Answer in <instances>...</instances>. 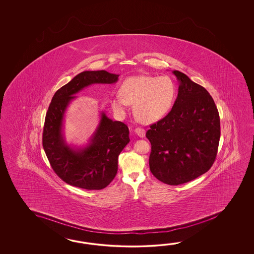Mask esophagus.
Wrapping results in <instances>:
<instances>
[{
  "instance_id": "esophagus-1",
  "label": "esophagus",
  "mask_w": 254,
  "mask_h": 254,
  "mask_svg": "<svg viewBox=\"0 0 254 254\" xmlns=\"http://www.w3.org/2000/svg\"><path fill=\"white\" fill-rule=\"evenodd\" d=\"M135 133L138 135L140 138H143L145 136V129H141V128H136L134 129Z\"/></svg>"
}]
</instances>
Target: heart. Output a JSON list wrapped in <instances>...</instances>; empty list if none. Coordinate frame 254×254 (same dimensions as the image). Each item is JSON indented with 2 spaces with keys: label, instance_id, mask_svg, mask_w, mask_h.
I'll list each match as a JSON object with an SVG mask.
<instances>
[{
  "label": "heart",
  "instance_id": "b5f03b06",
  "mask_svg": "<svg viewBox=\"0 0 254 254\" xmlns=\"http://www.w3.org/2000/svg\"><path fill=\"white\" fill-rule=\"evenodd\" d=\"M120 94L112 95L110 104L119 114H124L127 105L133 104V114L144 125L156 123L172 110L177 89L167 75H137L122 82Z\"/></svg>",
  "mask_w": 254,
  "mask_h": 254
}]
</instances>
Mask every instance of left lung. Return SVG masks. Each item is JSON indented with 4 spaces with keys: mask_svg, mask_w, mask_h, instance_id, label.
Instances as JSON below:
<instances>
[{
    "mask_svg": "<svg viewBox=\"0 0 254 254\" xmlns=\"http://www.w3.org/2000/svg\"><path fill=\"white\" fill-rule=\"evenodd\" d=\"M178 95L171 112L146 132L151 173L169 185L190 182L213 164L221 135L220 117L205 88L179 70Z\"/></svg>",
    "mask_w": 254,
    "mask_h": 254,
    "instance_id": "left-lung-1",
    "label": "left lung"
}]
</instances>
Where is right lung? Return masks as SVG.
Instances as JSON below:
<instances>
[{
	"label": "right lung",
	"instance_id": "obj_1",
	"mask_svg": "<svg viewBox=\"0 0 254 254\" xmlns=\"http://www.w3.org/2000/svg\"><path fill=\"white\" fill-rule=\"evenodd\" d=\"M119 74L107 70H84L54 93L45 116L43 146L55 173L66 184L86 190L108 186L118 171V156L129 142V129L122 122L100 114L96 129L85 145L67 143L65 113L78 92L92 84H113Z\"/></svg>",
	"mask_w": 254,
	"mask_h": 254
}]
</instances>
